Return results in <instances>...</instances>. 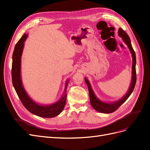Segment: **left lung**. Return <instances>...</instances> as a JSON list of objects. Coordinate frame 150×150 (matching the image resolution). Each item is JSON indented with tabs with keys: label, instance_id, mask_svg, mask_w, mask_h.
Masks as SVG:
<instances>
[{
	"label": "left lung",
	"instance_id": "obj_1",
	"mask_svg": "<svg viewBox=\"0 0 150 150\" xmlns=\"http://www.w3.org/2000/svg\"><path fill=\"white\" fill-rule=\"evenodd\" d=\"M117 33H118V35L120 36V37L122 38L125 43L127 45V46H128L133 57L132 78H131V83L130 87L129 88L128 93H127L122 98H121L120 100L117 101L116 102L110 103L103 102L101 100H99L98 98H97L96 95L94 94L93 92L88 79L85 78V82L86 84L88 85V89H89L91 104L92 107L95 110L103 113H111L117 110L121 104H123L127 100V99L129 97L131 93H132V92L133 91L134 86L136 84V82H137V72H136V61H136V54H135L134 51L133 49L132 45H131L129 37L128 36V35L127 34L126 32L124 30H122V29L121 28L119 29V30Z\"/></svg>",
	"mask_w": 150,
	"mask_h": 150
}]
</instances>
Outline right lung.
<instances>
[{
    "instance_id": "1",
    "label": "right lung",
    "mask_w": 150,
    "mask_h": 150,
    "mask_svg": "<svg viewBox=\"0 0 150 150\" xmlns=\"http://www.w3.org/2000/svg\"><path fill=\"white\" fill-rule=\"evenodd\" d=\"M28 38L24 34L16 44L12 54V81L16 91L24 106L33 114L42 117H53L59 115L64 110L66 102L67 93L64 94L59 101L51 105H39L29 96L22 86L21 76V61L24 42ZM69 81H66L65 93Z\"/></svg>"
}]
</instances>
